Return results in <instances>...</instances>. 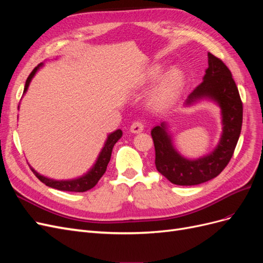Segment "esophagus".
I'll use <instances>...</instances> for the list:
<instances>
[{"label":"esophagus","instance_id":"34e87169","mask_svg":"<svg viewBox=\"0 0 263 263\" xmlns=\"http://www.w3.org/2000/svg\"><path fill=\"white\" fill-rule=\"evenodd\" d=\"M145 129V124L140 122V121H137V122H134L130 126V132L134 133V134H138V133H141L142 130Z\"/></svg>","mask_w":263,"mask_h":263}]
</instances>
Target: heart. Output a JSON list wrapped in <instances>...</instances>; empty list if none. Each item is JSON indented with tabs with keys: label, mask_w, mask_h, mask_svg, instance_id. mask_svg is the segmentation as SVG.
Returning a JSON list of instances; mask_svg holds the SVG:
<instances>
[{
	"label": "heart",
	"mask_w": 263,
	"mask_h": 263,
	"mask_svg": "<svg viewBox=\"0 0 263 263\" xmlns=\"http://www.w3.org/2000/svg\"><path fill=\"white\" fill-rule=\"evenodd\" d=\"M163 68L159 65L150 67L142 77L144 81H154L162 73ZM184 86V76L181 70H169L151 93L150 104L156 109H165L173 105L179 99Z\"/></svg>",
	"instance_id": "heart-1"
}]
</instances>
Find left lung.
<instances>
[{
    "mask_svg": "<svg viewBox=\"0 0 263 263\" xmlns=\"http://www.w3.org/2000/svg\"><path fill=\"white\" fill-rule=\"evenodd\" d=\"M209 68L203 82L189 95L186 104L202 98L216 101L222 114V135L217 148L209 156L186 160L173 148L165 125L151 130L156 151V168L177 185H196L216 178L232 159L242 126V102L232 72L216 55L209 52Z\"/></svg>",
    "mask_w": 263,
    "mask_h": 263,
    "instance_id": "obj_1",
    "label": "left lung"
}]
</instances>
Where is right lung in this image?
<instances>
[{
  "mask_svg": "<svg viewBox=\"0 0 263 263\" xmlns=\"http://www.w3.org/2000/svg\"><path fill=\"white\" fill-rule=\"evenodd\" d=\"M42 65H39L38 67H35L34 70L31 71L30 74L28 76L26 83H25V87H24V93L27 91V87L29 85L31 78L35 76L36 71ZM122 134L123 133L121 129H117L116 132L109 135V136L107 137L106 142H105V146L102 149L97 162H95L94 166L90 170V172L85 174L84 177L74 179V180H70V181H57V180H51V179H48L46 177H43L39 173H37L33 168H30V169L34 172L35 176L38 178V180H41L47 186H50L52 189H57L60 191H68V192H85V191H89L97 185L99 180L103 177V174L105 173L107 164L110 160V156H112L113 147L117 142V140L122 137Z\"/></svg>",
  "mask_w": 263,
  "mask_h": 263,
  "instance_id": "right-lung-1",
  "label": "right lung"
}]
</instances>
